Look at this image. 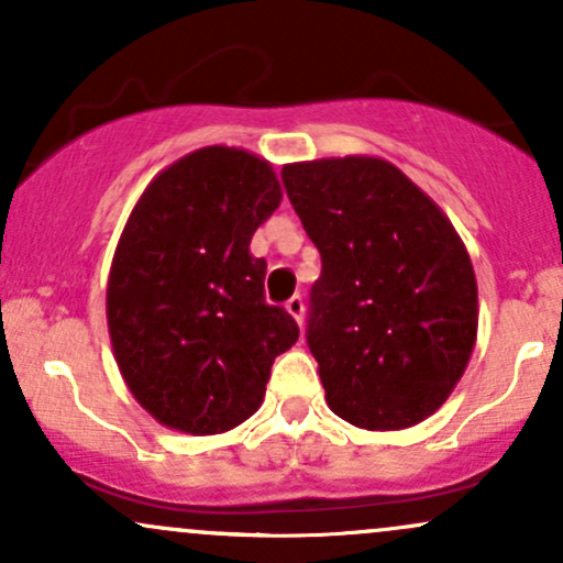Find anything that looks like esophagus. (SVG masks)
I'll return each mask as SVG.
<instances>
[{
    "label": "esophagus",
    "mask_w": 563,
    "mask_h": 563,
    "mask_svg": "<svg viewBox=\"0 0 563 563\" xmlns=\"http://www.w3.org/2000/svg\"><path fill=\"white\" fill-rule=\"evenodd\" d=\"M286 309H288L290 318L299 322V328H301L303 325V299L301 296H290V299L286 301Z\"/></svg>",
    "instance_id": "34e87169"
}]
</instances>
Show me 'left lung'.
Listing matches in <instances>:
<instances>
[{"label":"left lung","mask_w":563,"mask_h":563,"mask_svg":"<svg viewBox=\"0 0 563 563\" xmlns=\"http://www.w3.org/2000/svg\"><path fill=\"white\" fill-rule=\"evenodd\" d=\"M280 174L322 260L307 344L328 407L367 431L426 421L466 373L479 328L461 235L384 158L301 161Z\"/></svg>","instance_id":"left-lung-1"}]
</instances>
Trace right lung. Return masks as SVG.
<instances>
[{"label": "right lung", "instance_id": "add662e5", "mask_svg": "<svg viewBox=\"0 0 563 563\" xmlns=\"http://www.w3.org/2000/svg\"><path fill=\"white\" fill-rule=\"evenodd\" d=\"M283 190L269 161L209 145L145 187L115 245L106 312L129 391L161 426L209 437L260 410L269 367L299 339L264 301L256 228Z\"/></svg>", "mask_w": 563, "mask_h": 563}]
</instances>
